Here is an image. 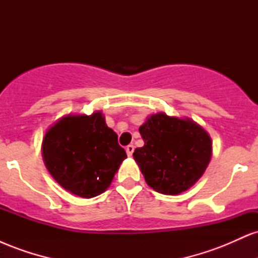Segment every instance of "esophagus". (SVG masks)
<instances>
[{"label":"esophagus","mask_w":258,"mask_h":258,"mask_svg":"<svg viewBox=\"0 0 258 258\" xmlns=\"http://www.w3.org/2000/svg\"><path fill=\"white\" fill-rule=\"evenodd\" d=\"M133 152H135V147H133L132 144H130V146H127V147H126V153H127V155H128V156H132Z\"/></svg>","instance_id":"34e87169"}]
</instances>
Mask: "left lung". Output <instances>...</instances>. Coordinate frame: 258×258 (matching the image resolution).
<instances>
[{"label": "left lung", "mask_w": 258, "mask_h": 258, "mask_svg": "<svg viewBox=\"0 0 258 258\" xmlns=\"http://www.w3.org/2000/svg\"><path fill=\"white\" fill-rule=\"evenodd\" d=\"M144 146L133 158L147 184L158 193L178 195L205 172L212 156V141L193 120L156 112L139 127Z\"/></svg>", "instance_id": "8db88e82"}]
</instances>
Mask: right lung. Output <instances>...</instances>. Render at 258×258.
Instances as JSON below:
<instances>
[{"label": "right lung", "mask_w": 258, "mask_h": 258, "mask_svg": "<svg viewBox=\"0 0 258 258\" xmlns=\"http://www.w3.org/2000/svg\"><path fill=\"white\" fill-rule=\"evenodd\" d=\"M41 149L53 178L85 199L104 193L127 158L102 111L65 115L47 130Z\"/></svg>", "instance_id": "add662e5"}]
</instances>
